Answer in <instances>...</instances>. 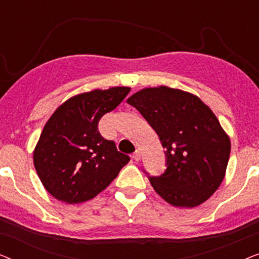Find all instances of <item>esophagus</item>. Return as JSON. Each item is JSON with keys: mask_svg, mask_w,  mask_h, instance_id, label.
I'll return each instance as SVG.
<instances>
[{"mask_svg": "<svg viewBox=\"0 0 259 259\" xmlns=\"http://www.w3.org/2000/svg\"><path fill=\"white\" fill-rule=\"evenodd\" d=\"M132 158H133L136 161H139L140 159H141V152H140V150H137L136 152H134L133 155H132Z\"/></svg>", "mask_w": 259, "mask_h": 259, "instance_id": "34e87169", "label": "esophagus"}]
</instances>
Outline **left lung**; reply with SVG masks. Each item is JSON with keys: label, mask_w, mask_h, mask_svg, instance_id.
Segmentation results:
<instances>
[{"label": "left lung", "mask_w": 259, "mask_h": 259, "mask_svg": "<svg viewBox=\"0 0 259 259\" xmlns=\"http://www.w3.org/2000/svg\"><path fill=\"white\" fill-rule=\"evenodd\" d=\"M166 148V171L151 185L176 207H194L213 194L225 177L230 138L197 95L167 86L144 88L127 99Z\"/></svg>", "instance_id": "left-lung-1"}]
</instances>
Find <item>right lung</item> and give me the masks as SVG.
Segmentation results:
<instances>
[{"label":"right lung","instance_id":"obj_1","mask_svg":"<svg viewBox=\"0 0 259 259\" xmlns=\"http://www.w3.org/2000/svg\"><path fill=\"white\" fill-rule=\"evenodd\" d=\"M130 87L93 90L69 98L53 113L34 150L42 185L67 204L90 200L130 161L98 130L99 120L120 105Z\"/></svg>","mask_w":259,"mask_h":259}]
</instances>
